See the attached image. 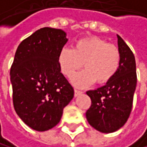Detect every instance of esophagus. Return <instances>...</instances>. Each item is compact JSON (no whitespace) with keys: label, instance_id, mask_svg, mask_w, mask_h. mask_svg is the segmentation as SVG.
Listing matches in <instances>:
<instances>
[{"label":"esophagus","instance_id":"34e87169","mask_svg":"<svg viewBox=\"0 0 147 147\" xmlns=\"http://www.w3.org/2000/svg\"><path fill=\"white\" fill-rule=\"evenodd\" d=\"M82 93V92L78 91V90H74V97H77V96L81 95Z\"/></svg>","mask_w":147,"mask_h":147}]
</instances>
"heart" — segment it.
I'll use <instances>...</instances> for the list:
<instances>
[{
    "label": "heart",
    "instance_id": "b5f03b06",
    "mask_svg": "<svg viewBox=\"0 0 147 147\" xmlns=\"http://www.w3.org/2000/svg\"><path fill=\"white\" fill-rule=\"evenodd\" d=\"M57 62L61 73L67 78L72 77L83 62L86 69L73 76L72 83L77 88H86L96 81L104 84L114 77L119 68L120 53L106 40L88 36L76 41L73 49L63 48Z\"/></svg>",
    "mask_w": 147,
    "mask_h": 147
}]
</instances>
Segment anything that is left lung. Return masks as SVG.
Instances as JSON below:
<instances>
[{"label":"left lung","mask_w":147,"mask_h":147,"mask_svg":"<svg viewBox=\"0 0 147 147\" xmlns=\"http://www.w3.org/2000/svg\"><path fill=\"white\" fill-rule=\"evenodd\" d=\"M117 38L120 53L118 72L104 86L86 92L92 100V105L86 111L89 124L106 134L113 133L125 125L131 112L136 87L134 54L119 35Z\"/></svg>","instance_id":"obj_1"}]
</instances>
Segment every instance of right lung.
<instances>
[{
    "label": "right lung",
    "instance_id": "obj_1",
    "mask_svg": "<svg viewBox=\"0 0 147 147\" xmlns=\"http://www.w3.org/2000/svg\"><path fill=\"white\" fill-rule=\"evenodd\" d=\"M66 33L43 28L18 47L11 69L16 113L36 131H47L59 123L64 108L74 98V88L60 71L58 55Z\"/></svg>",
    "mask_w": 147,
    "mask_h": 147
}]
</instances>
